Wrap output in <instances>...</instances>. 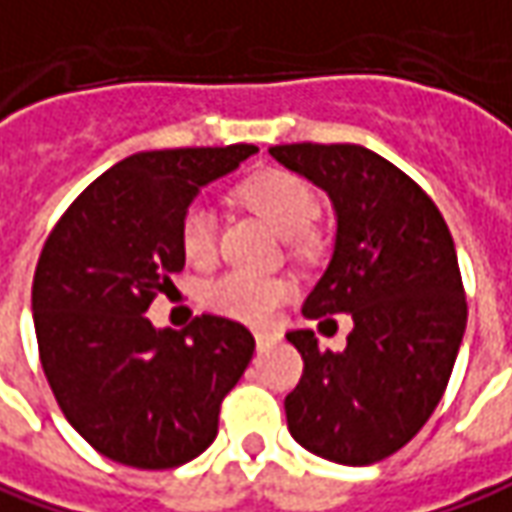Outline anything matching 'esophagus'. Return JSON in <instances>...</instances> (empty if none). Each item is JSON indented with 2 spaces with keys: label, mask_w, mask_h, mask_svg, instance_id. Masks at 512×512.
Instances as JSON below:
<instances>
[{
  "label": "esophagus",
  "mask_w": 512,
  "mask_h": 512,
  "mask_svg": "<svg viewBox=\"0 0 512 512\" xmlns=\"http://www.w3.org/2000/svg\"><path fill=\"white\" fill-rule=\"evenodd\" d=\"M274 340H277V334H274V331H266V328H260V331H255L257 348H266V345L274 343Z\"/></svg>",
  "instance_id": "1"
}]
</instances>
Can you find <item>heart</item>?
I'll return each mask as SVG.
<instances>
[{"mask_svg": "<svg viewBox=\"0 0 512 512\" xmlns=\"http://www.w3.org/2000/svg\"><path fill=\"white\" fill-rule=\"evenodd\" d=\"M235 198L249 212L260 215L274 232L291 238L294 249H309L317 238L311 226L317 215V195L309 181L300 178L297 172L280 167L255 169L246 178H240L235 186ZM178 243L192 266L203 269L215 263L218 229H215V215L203 203H192L184 209L178 223ZM291 294H294V283L289 277L235 269L221 274L203 289V303L232 320L269 323L277 309L291 300Z\"/></svg>", "mask_w": 512, "mask_h": 512, "instance_id": "heart-1", "label": "heart"}]
</instances>
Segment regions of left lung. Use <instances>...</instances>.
I'll return each mask as SVG.
<instances>
[{"instance_id": "left-lung-1", "label": "left lung", "mask_w": 512, "mask_h": 512, "mask_svg": "<svg viewBox=\"0 0 512 512\" xmlns=\"http://www.w3.org/2000/svg\"><path fill=\"white\" fill-rule=\"evenodd\" d=\"M283 164L323 186L337 243L303 314H351L340 351L289 331L303 377L286 397L289 433L340 465H374L405 448L448 388L467 303L442 212L411 175L360 144H280ZM331 320V317H326Z\"/></svg>"}]
</instances>
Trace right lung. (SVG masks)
I'll list each match as a JSON object with an SVG mask.
<instances>
[{"mask_svg": "<svg viewBox=\"0 0 512 512\" xmlns=\"http://www.w3.org/2000/svg\"><path fill=\"white\" fill-rule=\"evenodd\" d=\"M257 147L135 152L67 206L33 274L39 360L67 422L118 465L167 470L218 436L223 397L255 337L238 320L201 314L155 331L144 311L184 269L178 223L198 189Z\"/></svg>", "mask_w": 512, "mask_h": 512, "instance_id": "right-lung-1", "label": "right lung"}]
</instances>
